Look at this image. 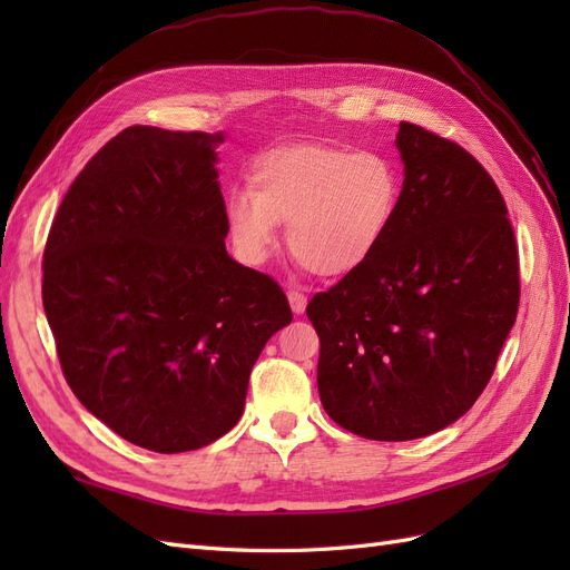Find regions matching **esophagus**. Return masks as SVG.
Returning <instances> with one entry per match:
<instances>
[{
    "instance_id": "obj_1",
    "label": "esophagus",
    "mask_w": 570,
    "mask_h": 570,
    "mask_svg": "<svg viewBox=\"0 0 570 570\" xmlns=\"http://www.w3.org/2000/svg\"><path fill=\"white\" fill-rule=\"evenodd\" d=\"M287 302H289L292 314H295V316H302V314L306 312L308 299H306V295H302L299 289H289V292H287Z\"/></svg>"
}]
</instances>
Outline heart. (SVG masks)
<instances>
[{
  "label": "heart",
  "mask_w": 570,
  "mask_h": 570,
  "mask_svg": "<svg viewBox=\"0 0 570 570\" xmlns=\"http://www.w3.org/2000/svg\"><path fill=\"white\" fill-rule=\"evenodd\" d=\"M252 189H230L223 220L239 262L264 264L281 223L297 262L323 278L364 268L385 245L402 204V174L383 151L289 145L262 154Z\"/></svg>",
  "instance_id": "1"
}]
</instances>
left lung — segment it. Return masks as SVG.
<instances>
[{
	"label": "left lung",
	"mask_w": 570,
	"mask_h": 570,
	"mask_svg": "<svg viewBox=\"0 0 570 570\" xmlns=\"http://www.w3.org/2000/svg\"><path fill=\"white\" fill-rule=\"evenodd\" d=\"M402 204L371 262L306 306L318 394L381 442L433 435L490 383L519 312V249L490 174L456 142L400 124Z\"/></svg>",
	"instance_id": "8db88e82"
}]
</instances>
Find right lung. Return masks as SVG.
Instances as JSON below:
<instances>
[{
	"mask_svg": "<svg viewBox=\"0 0 570 570\" xmlns=\"http://www.w3.org/2000/svg\"><path fill=\"white\" fill-rule=\"evenodd\" d=\"M223 132L132 126L68 187L42 304L68 385L116 435L159 454L212 444L245 411L285 292L226 252Z\"/></svg>",
	"mask_w": 570,
	"mask_h": 570,
	"instance_id": "right-lung-1",
	"label": "right lung"
}]
</instances>
